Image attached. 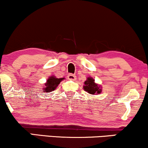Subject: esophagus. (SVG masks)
Masks as SVG:
<instances>
[{
    "label": "esophagus",
    "mask_w": 148,
    "mask_h": 148,
    "mask_svg": "<svg viewBox=\"0 0 148 148\" xmlns=\"http://www.w3.org/2000/svg\"><path fill=\"white\" fill-rule=\"evenodd\" d=\"M76 75L73 74H69L67 75V79L69 80H75L76 79Z\"/></svg>",
    "instance_id": "obj_1"
}]
</instances>
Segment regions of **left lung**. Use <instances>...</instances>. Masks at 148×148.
<instances>
[{
    "label": "left lung",
    "instance_id": "obj_1",
    "mask_svg": "<svg viewBox=\"0 0 148 148\" xmlns=\"http://www.w3.org/2000/svg\"><path fill=\"white\" fill-rule=\"evenodd\" d=\"M84 84V89L89 94L95 95L99 94L101 92V89H99L100 87L95 83V80L91 77H88V79L85 81Z\"/></svg>",
    "mask_w": 148,
    "mask_h": 148
}]
</instances>
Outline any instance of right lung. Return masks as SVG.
<instances>
[{"label":"right lung","instance_id":"add662e5","mask_svg":"<svg viewBox=\"0 0 148 148\" xmlns=\"http://www.w3.org/2000/svg\"><path fill=\"white\" fill-rule=\"evenodd\" d=\"M62 79H64V78L57 79V78L54 77V76H51L47 80V82L45 84V87L43 88V89H45V92H48L54 90L57 86L60 84L61 81H62Z\"/></svg>","mask_w":148,"mask_h":148}]
</instances>
